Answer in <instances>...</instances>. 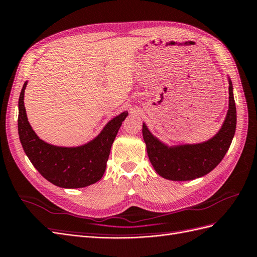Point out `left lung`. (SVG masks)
Segmentation results:
<instances>
[{
    "label": "left lung",
    "instance_id": "obj_1",
    "mask_svg": "<svg viewBox=\"0 0 257 257\" xmlns=\"http://www.w3.org/2000/svg\"><path fill=\"white\" fill-rule=\"evenodd\" d=\"M229 80V106L221 128L214 137L201 143L167 146L149 130L143 122L142 135L148 156L155 172L163 178L187 181L200 178L218 165L232 142L236 127V109L232 82Z\"/></svg>",
    "mask_w": 257,
    "mask_h": 257
}]
</instances>
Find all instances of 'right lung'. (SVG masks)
<instances>
[{
  "label": "right lung",
  "instance_id": "1",
  "mask_svg": "<svg viewBox=\"0 0 257 257\" xmlns=\"http://www.w3.org/2000/svg\"><path fill=\"white\" fill-rule=\"evenodd\" d=\"M24 83L18 101V135L26 155L45 179L66 188H84L100 180L113 144L128 111L110 119L94 139L79 147H57L43 141L30 126L24 104Z\"/></svg>",
  "mask_w": 257,
  "mask_h": 257
}]
</instances>
